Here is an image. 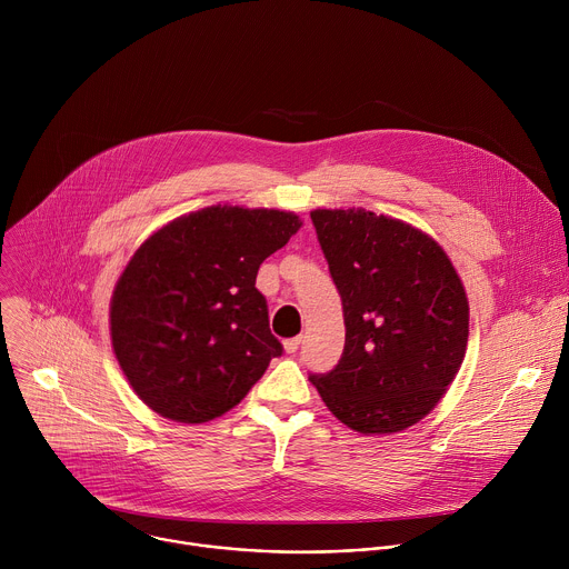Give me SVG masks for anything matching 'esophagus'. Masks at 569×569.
<instances>
[{
    "label": "esophagus",
    "mask_w": 569,
    "mask_h": 569,
    "mask_svg": "<svg viewBox=\"0 0 569 569\" xmlns=\"http://www.w3.org/2000/svg\"><path fill=\"white\" fill-rule=\"evenodd\" d=\"M299 345H301V338L297 336V338L286 340V342H283V349H286V353H295V351L299 349Z\"/></svg>",
    "instance_id": "1"
}]
</instances>
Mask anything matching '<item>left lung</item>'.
Listing matches in <instances>:
<instances>
[{
	"label": "left lung",
	"instance_id": "obj_1",
	"mask_svg": "<svg viewBox=\"0 0 569 569\" xmlns=\"http://www.w3.org/2000/svg\"><path fill=\"white\" fill-rule=\"evenodd\" d=\"M342 297L345 351L310 373L327 408L362 435L421 421L457 376L468 342L463 286L432 238L365 209L310 213Z\"/></svg>",
	"mask_w": 569,
	"mask_h": 569
}]
</instances>
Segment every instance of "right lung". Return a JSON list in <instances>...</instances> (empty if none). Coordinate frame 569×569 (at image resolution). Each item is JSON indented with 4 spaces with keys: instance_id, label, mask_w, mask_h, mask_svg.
<instances>
[{
    "instance_id": "add662e5",
    "label": "right lung",
    "mask_w": 569,
    "mask_h": 569,
    "mask_svg": "<svg viewBox=\"0 0 569 569\" xmlns=\"http://www.w3.org/2000/svg\"><path fill=\"white\" fill-rule=\"evenodd\" d=\"M299 227L277 209L209 207L137 250L114 288L110 327L117 360L150 410L211 421L283 353L257 274Z\"/></svg>"
}]
</instances>
